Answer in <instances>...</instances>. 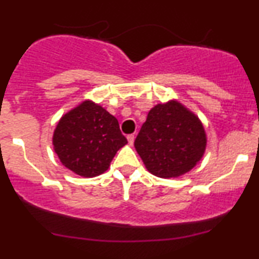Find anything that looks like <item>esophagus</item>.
I'll use <instances>...</instances> for the list:
<instances>
[{"mask_svg":"<svg viewBox=\"0 0 259 259\" xmlns=\"http://www.w3.org/2000/svg\"><path fill=\"white\" fill-rule=\"evenodd\" d=\"M126 139H127V142H129L130 145H133L134 140H135V135H134V134H129V135L126 136Z\"/></svg>","mask_w":259,"mask_h":259,"instance_id":"esophagus-1","label":"esophagus"}]
</instances>
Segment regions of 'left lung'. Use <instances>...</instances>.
Masks as SVG:
<instances>
[{"label": "left lung", "mask_w": 259, "mask_h": 259, "mask_svg": "<svg viewBox=\"0 0 259 259\" xmlns=\"http://www.w3.org/2000/svg\"><path fill=\"white\" fill-rule=\"evenodd\" d=\"M134 145L149 172L167 179L195 166L204 154L206 136L194 114L171 101L148 112Z\"/></svg>", "instance_id": "left-lung-1"}]
</instances>
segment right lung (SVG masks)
Listing matches in <instances>:
<instances>
[{
  "instance_id": "add662e5",
  "label": "right lung",
  "mask_w": 259,
  "mask_h": 259,
  "mask_svg": "<svg viewBox=\"0 0 259 259\" xmlns=\"http://www.w3.org/2000/svg\"><path fill=\"white\" fill-rule=\"evenodd\" d=\"M125 143L116 117L90 101L65 114L53 136L55 153L61 163L84 177L105 172Z\"/></svg>"
}]
</instances>
